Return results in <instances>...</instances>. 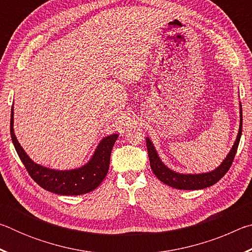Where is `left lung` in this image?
<instances>
[{"label":"left lung","instance_id":"8db88e82","mask_svg":"<svg viewBox=\"0 0 252 252\" xmlns=\"http://www.w3.org/2000/svg\"><path fill=\"white\" fill-rule=\"evenodd\" d=\"M242 133V108L240 103V125H239V131L236 141H234L231 150L228 153V156L224 158V160L221 162L218 168L212 170L210 172L206 173H179L169 169L163 162L161 161L159 155L156 150L155 146L151 142V140L147 138V148L149 160H150V167L156 177L159 179L164 185H168L172 188L180 190H200L204 188L211 187L215 183L218 182L225 173L228 172L232 164L233 158L236 156L237 149L240 142Z\"/></svg>","mask_w":252,"mask_h":252}]
</instances>
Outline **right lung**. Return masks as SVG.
Instances as JSON below:
<instances>
[{"label":"right lung","instance_id":"obj_1","mask_svg":"<svg viewBox=\"0 0 252 252\" xmlns=\"http://www.w3.org/2000/svg\"><path fill=\"white\" fill-rule=\"evenodd\" d=\"M14 112L11 110V138L24 167L37 185L50 192L62 195H79L91 192L101 185L109 170L111 151L118 134L105 136L96 147L92 158L83 167L72 170H55L37 164L21 147L14 134Z\"/></svg>","mask_w":252,"mask_h":252}]
</instances>
